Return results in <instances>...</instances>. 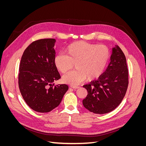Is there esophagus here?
I'll return each mask as SVG.
<instances>
[{"label": "esophagus", "instance_id": "34e87169", "mask_svg": "<svg viewBox=\"0 0 146 146\" xmlns=\"http://www.w3.org/2000/svg\"><path fill=\"white\" fill-rule=\"evenodd\" d=\"M70 88H73V89H78V88H79L78 86H70Z\"/></svg>", "mask_w": 146, "mask_h": 146}]
</instances>
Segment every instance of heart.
<instances>
[{
  "mask_svg": "<svg viewBox=\"0 0 146 146\" xmlns=\"http://www.w3.org/2000/svg\"><path fill=\"white\" fill-rule=\"evenodd\" d=\"M65 55L55 56L56 68L62 74L67 73L75 66L76 70L64 76L63 82L76 86L84 81L99 78L107 68L110 58L109 48L104 45H97L85 41H77L65 48Z\"/></svg>",
  "mask_w": 146,
  "mask_h": 146,
  "instance_id": "heart-1",
  "label": "heart"
}]
</instances>
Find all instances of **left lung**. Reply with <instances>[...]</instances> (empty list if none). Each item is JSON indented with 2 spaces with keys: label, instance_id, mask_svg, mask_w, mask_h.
Wrapping results in <instances>:
<instances>
[{
  "label": "left lung",
  "instance_id": "left-lung-1",
  "mask_svg": "<svg viewBox=\"0 0 146 146\" xmlns=\"http://www.w3.org/2000/svg\"><path fill=\"white\" fill-rule=\"evenodd\" d=\"M129 84L126 58L121 48H112L110 63L98 80L84 85L88 95L83 100L84 107L96 114L111 112L121 104Z\"/></svg>",
  "mask_w": 146,
  "mask_h": 146
}]
</instances>
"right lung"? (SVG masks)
<instances>
[{"label":"right lung","instance_id":"1","mask_svg":"<svg viewBox=\"0 0 146 146\" xmlns=\"http://www.w3.org/2000/svg\"><path fill=\"white\" fill-rule=\"evenodd\" d=\"M55 39L35 41L26 48L19 66V87L29 107L39 113H47L60 105L68 90L67 85L53 86L60 78L54 63Z\"/></svg>","mask_w":146,"mask_h":146}]
</instances>
